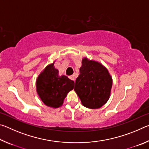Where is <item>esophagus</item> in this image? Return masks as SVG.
I'll list each match as a JSON object with an SVG mask.
<instances>
[{"label": "esophagus", "instance_id": "34e87169", "mask_svg": "<svg viewBox=\"0 0 149 149\" xmlns=\"http://www.w3.org/2000/svg\"><path fill=\"white\" fill-rule=\"evenodd\" d=\"M69 78L71 80H73V81H75V77H74V75H70V76H69Z\"/></svg>", "mask_w": 149, "mask_h": 149}]
</instances>
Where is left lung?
Returning <instances> with one entry per match:
<instances>
[{
  "instance_id": "8db88e82",
  "label": "left lung",
  "mask_w": 149,
  "mask_h": 149,
  "mask_svg": "<svg viewBox=\"0 0 149 149\" xmlns=\"http://www.w3.org/2000/svg\"><path fill=\"white\" fill-rule=\"evenodd\" d=\"M112 77L107 68L95 60L82 59L74 91L81 104L91 109L102 107L109 99Z\"/></svg>"
}]
</instances>
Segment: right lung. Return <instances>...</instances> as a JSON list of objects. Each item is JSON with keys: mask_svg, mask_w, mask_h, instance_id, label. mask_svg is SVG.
<instances>
[{"mask_svg": "<svg viewBox=\"0 0 149 149\" xmlns=\"http://www.w3.org/2000/svg\"><path fill=\"white\" fill-rule=\"evenodd\" d=\"M54 62L48 65L39 75L36 89L45 105L57 108L62 106L68 93L74 89V81L64 75H59L58 70L54 66Z\"/></svg>", "mask_w": 149, "mask_h": 149, "instance_id": "1", "label": "right lung"}]
</instances>
